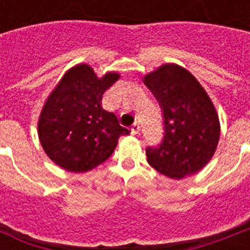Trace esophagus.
<instances>
[{"instance_id":"esophagus-1","label":"esophagus","mask_w":250,"mask_h":250,"mask_svg":"<svg viewBox=\"0 0 250 250\" xmlns=\"http://www.w3.org/2000/svg\"><path fill=\"white\" fill-rule=\"evenodd\" d=\"M139 132H140V125H139V123H133V125H131V133H132V135H137Z\"/></svg>"}]
</instances>
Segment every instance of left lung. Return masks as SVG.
<instances>
[{"instance_id":"left-lung-1","label":"left lung","mask_w":250,"mask_h":250,"mask_svg":"<svg viewBox=\"0 0 250 250\" xmlns=\"http://www.w3.org/2000/svg\"><path fill=\"white\" fill-rule=\"evenodd\" d=\"M145 85L164 111V140L146 148L148 164L170 179L197 174L213 158L221 123L209 94L182 66L162 64L146 74Z\"/></svg>"}]
</instances>
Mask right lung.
Listing matches in <instances>:
<instances>
[{
	"label": "right lung",
	"mask_w": 250,
	"mask_h": 250,
	"mask_svg": "<svg viewBox=\"0 0 250 250\" xmlns=\"http://www.w3.org/2000/svg\"><path fill=\"white\" fill-rule=\"evenodd\" d=\"M118 72L98 78L89 64L64 72L41 110L37 132L46 156L71 172H86L105 162L119 137L129 135L117 115L101 105L102 94L118 79Z\"/></svg>",
	"instance_id": "obj_1"
}]
</instances>
